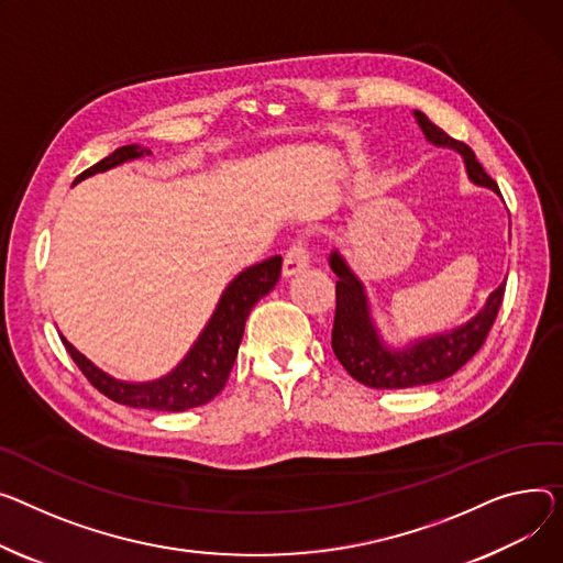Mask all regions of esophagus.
<instances>
[{
  "label": "esophagus",
  "mask_w": 563,
  "mask_h": 563,
  "mask_svg": "<svg viewBox=\"0 0 563 563\" xmlns=\"http://www.w3.org/2000/svg\"><path fill=\"white\" fill-rule=\"evenodd\" d=\"M306 267H310V251H308V242L306 238H298L291 242V246L285 253L283 260V276H296L298 272H303Z\"/></svg>",
  "instance_id": "1"
}]
</instances>
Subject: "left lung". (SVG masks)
I'll return each mask as SVG.
<instances>
[{"label":"left lung","mask_w":563,"mask_h":563,"mask_svg":"<svg viewBox=\"0 0 563 563\" xmlns=\"http://www.w3.org/2000/svg\"><path fill=\"white\" fill-rule=\"evenodd\" d=\"M415 118L426 137L437 146H451L462 154L468 178L498 192L496 180L482 169L473 148L432 124L421 110ZM330 269L336 274V308L332 323V351L351 376L373 389H409L451 378L484 344L503 306L505 283L486 298L484 308L464 325L417 340L411 346L389 349L371 319L364 285L346 265L340 251L330 253Z\"/></svg>","instance_id":"8db88e82"}]
</instances>
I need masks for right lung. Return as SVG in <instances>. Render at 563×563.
<instances>
[{"mask_svg":"<svg viewBox=\"0 0 563 563\" xmlns=\"http://www.w3.org/2000/svg\"><path fill=\"white\" fill-rule=\"evenodd\" d=\"M148 154L152 152L140 144L120 146L108 158L99 161L97 165L79 174L77 183L97 172H106L110 167H118L126 161H135ZM280 267H283V257L274 255L244 269L227 287V291L221 294L214 314L210 317L208 325L199 334V340L195 342L190 353H187L183 362L161 380H152V383L115 380L101 368H97L86 355H81L77 349H74L65 336H63V344L71 355V360L81 368L84 376L90 380V385L120 405L156 409V411H183V409L206 405L223 389V385H227L233 362L238 357L246 317L260 298L274 289V285L280 278Z\"/></svg>","mask_w":563,"mask_h":563,"instance_id":"add662e5","label":"right lung"}]
</instances>
